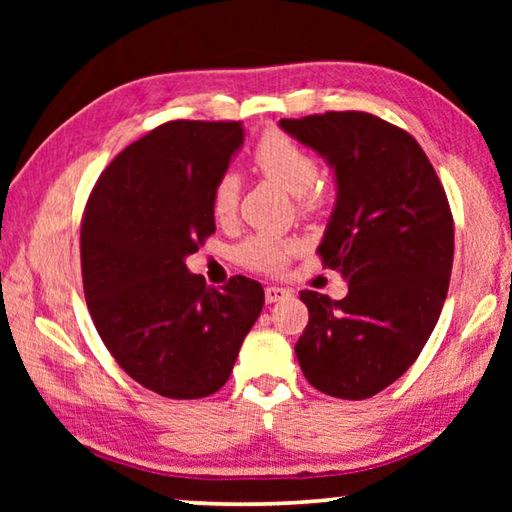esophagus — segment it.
Masks as SVG:
<instances>
[{
    "mask_svg": "<svg viewBox=\"0 0 512 512\" xmlns=\"http://www.w3.org/2000/svg\"><path fill=\"white\" fill-rule=\"evenodd\" d=\"M264 296H266V302H271V305H273V302H280L284 298H289L291 291L284 289V287H266Z\"/></svg>",
    "mask_w": 512,
    "mask_h": 512,
    "instance_id": "1",
    "label": "esophagus"
}]
</instances>
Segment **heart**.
I'll return each instance as SVG.
<instances>
[{
  "label": "heart",
  "mask_w": 512,
  "mask_h": 512,
  "mask_svg": "<svg viewBox=\"0 0 512 512\" xmlns=\"http://www.w3.org/2000/svg\"><path fill=\"white\" fill-rule=\"evenodd\" d=\"M253 164L264 178L273 180L275 185L287 189L289 194H296L305 205L314 203L309 187L314 185L318 176V162L298 142H293L289 135L280 131L266 133L255 146ZM239 194L241 180L237 173H221L210 194V210L216 221L228 223L235 219ZM291 253H296V244L271 237H253L237 250L241 264L264 273L280 271Z\"/></svg>",
  "instance_id": "b5f03b06"
}]
</instances>
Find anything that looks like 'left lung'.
Returning a JSON list of instances; mask_svg holds the SVG:
<instances>
[{
    "mask_svg": "<svg viewBox=\"0 0 512 512\" xmlns=\"http://www.w3.org/2000/svg\"><path fill=\"white\" fill-rule=\"evenodd\" d=\"M277 126L334 171L318 253L348 282L343 300L300 291L309 323L296 357L320 393L366 400L411 368L443 311L454 262L445 189L420 144L368 112Z\"/></svg>",
    "mask_w": 512,
    "mask_h": 512,
    "instance_id": "1",
    "label": "left lung"
}]
</instances>
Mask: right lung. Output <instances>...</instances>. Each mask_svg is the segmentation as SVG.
I'll return each mask as SVG.
<instances>
[{
  "instance_id": "add662e5",
  "label": "right lung",
  "mask_w": 512,
  "mask_h": 512,
  "mask_svg": "<svg viewBox=\"0 0 512 512\" xmlns=\"http://www.w3.org/2000/svg\"><path fill=\"white\" fill-rule=\"evenodd\" d=\"M241 121H169L101 173L81 225L94 327L137 384L171 400L219 391L264 289L237 275L216 291L185 259L216 230L210 194L244 146Z\"/></svg>"
}]
</instances>
